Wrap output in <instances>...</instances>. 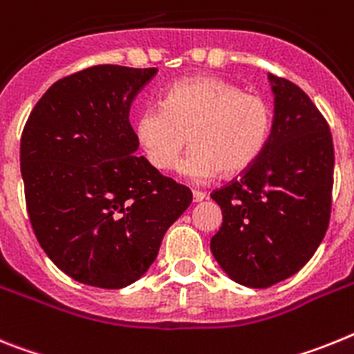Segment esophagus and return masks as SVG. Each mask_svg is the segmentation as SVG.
Instances as JSON below:
<instances>
[{
    "mask_svg": "<svg viewBox=\"0 0 354 354\" xmlns=\"http://www.w3.org/2000/svg\"><path fill=\"white\" fill-rule=\"evenodd\" d=\"M203 199H207V194H205V192H201V190H192V201L201 203Z\"/></svg>",
    "mask_w": 354,
    "mask_h": 354,
    "instance_id": "obj_1",
    "label": "esophagus"
}]
</instances>
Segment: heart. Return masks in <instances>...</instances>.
<instances>
[{"instance_id":"1","label":"heart","mask_w":354,"mask_h":354,"mask_svg":"<svg viewBox=\"0 0 354 354\" xmlns=\"http://www.w3.org/2000/svg\"><path fill=\"white\" fill-rule=\"evenodd\" d=\"M274 122L272 104L214 76L180 80L164 92L162 106L149 104L137 115L135 139L149 164L173 171L187 144L192 149L178 173L196 183L221 173L235 176L251 167L267 147Z\"/></svg>"}]
</instances>
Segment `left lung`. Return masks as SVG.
Wrapping results in <instances>:
<instances>
[{"mask_svg":"<svg viewBox=\"0 0 354 354\" xmlns=\"http://www.w3.org/2000/svg\"><path fill=\"white\" fill-rule=\"evenodd\" d=\"M274 122L260 158L212 194L223 224L210 250L244 287L266 288L296 274L328 230L333 139L317 106L296 84L269 75Z\"/></svg>","mask_w":354,"mask_h":354,"instance_id":"left-lung-1","label":"left lung"}]
</instances>
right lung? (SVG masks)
<instances>
[{"instance_id": "right-lung-1", "label": "right lung", "mask_w": 354, "mask_h": 354, "mask_svg": "<svg viewBox=\"0 0 354 354\" xmlns=\"http://www.w3.org/2000/svg\"><path fill=\"white\" fill-rule=\"evenodd\" d=\"M155 67L94 66L55 82L21 137L30 223L49 260L84 285L122 288L189 208L185 185L137 156L130 106Z\"/></svg>"}]
</instances>
